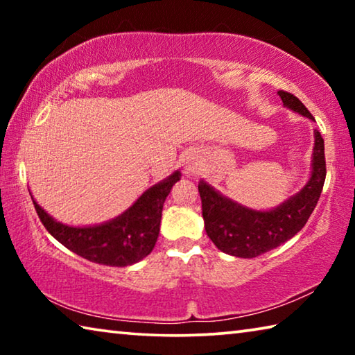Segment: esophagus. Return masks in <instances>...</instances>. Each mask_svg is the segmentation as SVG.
<instances>
[{
	"label": "esophagus",
	"mask_w": 355,
	"mask_h": 355,
	"mask_svg": "<svg viewBox=\"0 0 355 355\" xmlns=\"http://www.w3.org/2000/svg\"><path fill=\"white\" fill-rule=\"evenodd\" d=\"M197 167H199V163H197V159H194V158L186 159V163H184L186 172H196Z\"/></svg>",
	"instance_id": "34e87169"
}]
</instances>
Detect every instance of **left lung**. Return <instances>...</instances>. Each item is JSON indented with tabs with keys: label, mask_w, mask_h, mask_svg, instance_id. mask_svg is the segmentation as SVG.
<instances>
[{
	"label": "left lung",
	"mask_w": 355,
	"mask_h": 355,
	"mask_svg": "<svg viewBox=\"0 0 355 355\" xmlns=\"http://www.w3.org/2000/svg\"><path fill=\"white\" fill-rule=\"evenodd\" d=\"M279 97L288 110L315 120L307 107L293 94L279 91ZM315 146L311 155L310 178L296 194L272 209H252L213 188L200 180L199 192L205 230L216 248L224 254L254 258L269 252L291 239L307 224L320 200L326 180V156L324 139L315 130Z\"/></svg>",
	"instance_id": "1"
}]
</instances>
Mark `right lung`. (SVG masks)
Listing matches in <instances>:
<instances>
[{"instance_id": "right-lung-1", "label": "right lung", "mask_w": 355, "mask_h": 355, "mask_svg": "<svg viewBox=\"0 0 355 355\" xmlns=\"http://www.w3.org/2000/svg\"><path fill=\"white\" fill-rule=\"evenodd\" d=\"M182 178L175 171L153 184L122 214L103 224L73 227L62 224L34 202L42 224L65 248L89 261L106 266H130L153 250L159 235L161 213L172 186Z\"/></svg>"}]
</instances>
